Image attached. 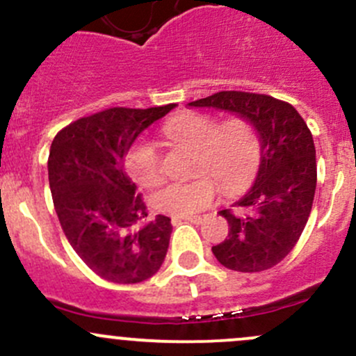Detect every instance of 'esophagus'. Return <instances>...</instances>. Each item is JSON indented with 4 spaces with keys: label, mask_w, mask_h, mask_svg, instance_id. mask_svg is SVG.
<instances>
[{
    "label": "esophagus",
    "mask_w": 356,
    "mask_h": 356,
    "mask_svg": "<svg viewBox=\"0 0 356 356\" xmlns=\"http://www.w3.org/2000/svg\"><path fill=\"white\" fill-rule=\"evenodd\" d=\"M172 220H174V222L186 220V222H193V224L200 225V224H203L204 217H203V215H179V217H174Z\"/></svg>",
    "instance_id": "esophagus-1"
}]
</instances>
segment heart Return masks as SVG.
<instances>
[{
  "label": "heart",
  "instance_id": "heart-1",
  "mask_svg": "<svg viewBox=\"0 0 356 356\" xmlns=\"http://www.w3.org/2000/svg\"><path fill=\"white\" fill-rule=\"evenodd\" d=\"M161 134L175 145L196 153L200 177L186 182H168L153 195L156 211L170 215H193L210 207L218 196V184L227 195L246 191L261 163L260 129L245 115L220 118L198 111H184L165 122ZM132 179L152 188L161 179V160L152 141H138L127 156ZM214 178L211 179L209 175Z\"/></svg>",
  "mask_w": 356,
  "mask_h": 356
}]
</instances>
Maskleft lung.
<instances>
[{
	"instance_id": "left-lung-1",
	"label": "left lung",
	"mask_w": 356,
	"mask_h": 356,
	"mask_svg": "<svg viewBox=\"0 0 356 356\" xmlns=\"http://www.w3.org/2000/svg\"><path fill=\"white\" fill-rule=\"evenodd\" d=\"M189 106L245 115L260 129L264 152L257 181L234 203L238 210L220 211L229 234L211 251L231 270L272 268L298 243L314 204L317 163L310 129L293 105L268 95L220 91Z\"/></svg>"
}]
</instances>
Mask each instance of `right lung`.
Here are the masks:
<instances>
[{
	"label": "right lung",
	"mask_w": 356,
	"mask_h": 356,
	"mask_svg": "<svg viewBox=\"0 0 356 356\" xmlns=\"http://www.w3.org/2000/svg\"><path fill=\"white\" fill-rule=\"evenodd\" d=\"M113 106L63 127L49 148L53 203L68 243L99 277L136 284L155 275L172 234L170 218L148 210L124 170L134 139L174 108Z\"/></svg>",
	"instance_id": "1"
}]
</instances>
